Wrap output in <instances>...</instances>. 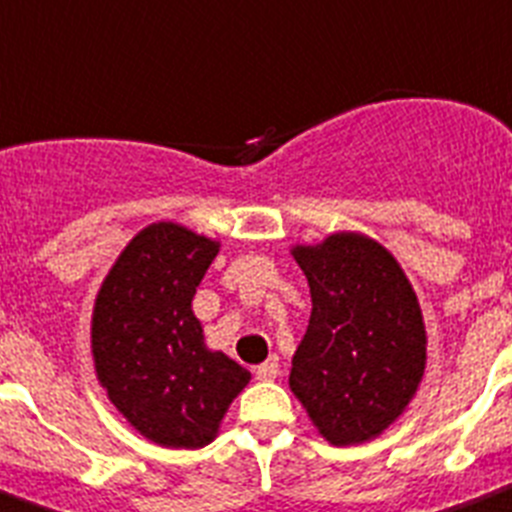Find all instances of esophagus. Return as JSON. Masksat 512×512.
Instances as JSON below:
<instances>
[{
    "label": "esophagus",
    "mask_w": 512,
    "mask_h": 512,
    "mask_svg": "<svg viewBox=\"0 0 512 512\" xmlns=\"http://www.w3.org/2000/svg\"><path fill=\"white\" fill-rule=\"evenodd\" d=\"M278 375H281V364H278L276 356H270L268 362L260 364V367L255 369L257 380H276Z\"/></svg>",
    "instance_id": "esophagus-1"
}]
</instances>
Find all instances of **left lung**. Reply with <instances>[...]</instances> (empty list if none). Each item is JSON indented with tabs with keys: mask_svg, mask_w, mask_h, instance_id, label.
I'll use <instances>...</instances> for the list:
<instances>
[{
	"mask_svg": "<svg viewBox=\"0 0 512 512\" xmlns=\"http://www.w3.org/2000/svg\"><path fill=\"white\" fill-rule=\"evenodd\" d=\"M312 294L289 385L328 442L343 448L388 429L427 364L422 309L388 249L359 234L296 247Z\"/></svg>",
	"mask_w": 512,
	"mask_h": 512,
	"instance_id": "1",
	"label": "left lung"
}]
</instances>
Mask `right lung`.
I'll use <instances>...</instances> for the list:
<instances>
[{
    "label": "right lung",
    "mask_w": 512,
    "mask_h": 512,
    "mask_svg": "<svg viewBox=\"0 0 512 512\" xmlns=\"http://www.w3.org/2000/svg\"><path fill=\"white\" fill-rule=\"evenodd\" d=\"M218 244L153 223L132 239L98 291L93 356L127 422L163 448H203L249 372L208 351L192 299Z\"/></svg>",
    "instance_id": "add662e5"
}]
</instances>
